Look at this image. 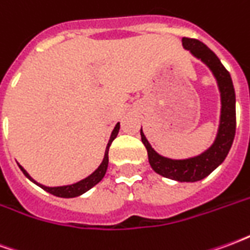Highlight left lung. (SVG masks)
Here are the masks:
<instances>
[{"mask_svg": "<svg viewBox=\"0 0 250 250\" xmlns=\"http://www.w3.org/2000/svg\"><path fill=\"white\" fill-rule=\"evenodd\" d=\"M182 44L194 56L201 59L209 66L218 82L221 100H222V111H221V125L217 139L208 151H205L198 157L184 159V161H174L157 154L148 145L146 136L143 135L142 131L141 135L142 142L148 154V162L155 173L179 182H195L208 177L215 167H218L230 150L231 143L236 135V93L231 83L230 73L221 64L220 59L215 56L214 52L210 51L204 42H201L197 39L184 37Z\"/></svg>", "mask_w": 250, "mask_h": 250, "instance_id": "1", "label": "left lung"}]
</instances>
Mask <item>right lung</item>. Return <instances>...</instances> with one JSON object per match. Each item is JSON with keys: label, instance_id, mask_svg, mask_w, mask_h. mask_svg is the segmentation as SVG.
<instances>
[{"label": "right lung", "instance_id": "right-lung-1", "mask_svg": "<svg viewBox=\"0 0 250 250\" xmlns=\"http://www.w3.org/2000/svg\"><path fill=\"white\" fill-rule=\"evenodd\" d=\"M119 128H120V125H115L114 131H112V134H111V138H109V142L108 145H107V150H105V154H104V159L102 165L99 166L95 171H93L89 177H87L85 179H83L80 182H77V184H73V185H68V186H60V188H46V186H42V185L37 184L35 182L33 179L30 178L29 174L25 171L24 168L20 166V168L22 170V173L30 179V181H33L36 185H39L41 188H44L45 191L48 193L53 194V195H56V197H62V198H73V197H77V195H80V194L85 193L88 191L89 188H93L95 185H98L102 179H103L104 174L107 171V167H108V150H109V146H111V143L114 141L116 135H118V132H119Z\"/></svg>", "mask_w": 250, "mask_h": 250}]
</instances>
